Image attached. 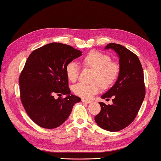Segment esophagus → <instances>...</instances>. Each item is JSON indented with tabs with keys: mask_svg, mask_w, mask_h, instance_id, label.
<instances>
[{
	"mask_svg": "<svg viewBox=\"0 0 161 161\" xmlns=\"http://www.w3.org/2000/svg\"><path fill=\"white\" fill-rule=\"evenodd\" d=\"M81 102H84V103H90L92 102L91 101L87 100V99H81Z\"/></svg>",
	"mask_w": 161,
	"mask_h": 161,
	"instance_id": "34e87169",
	"label": "esophagus"
}]
</instances>
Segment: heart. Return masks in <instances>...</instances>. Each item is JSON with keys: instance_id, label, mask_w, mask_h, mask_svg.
<instances>
[{"instance_id": "obj_1", "label": "heart", "mask_w": 161, "mask_h": 161, "mask_svg": "<svg viewBox=\"0 0 161 161\" xmlns=\"http://www.w3.org/2000/svg\"><path fill=\"white\" fill-rule=\"evenodd\" d=\"M84 66L95 70L93 78L95 84L88 85L80 83L73 88L75 95L82 98L90 99L93 95L98 93L100 85L108 88L117 80L120 71V66L117 62L111 61L108 55L98 51H92L85 56L83 59ZM66 73L69 81L75 82L80 75V67L75 62H70L66 66Z\"/></svg>"}]
</instances>
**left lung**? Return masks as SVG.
Masks as SVG:
<instances>
[{
    "instance_id": "obj_1",
    "label": "left lung",
    "mask_w": 161,
    "mask_h": 161,
    "mask_svg": "<svg viewBox=\"0 0 161 161\" xmlns=\"http://www.w3.org/2000/svg\"><path fill=\"white\" fill-rule=\"evenodd\" d=\"M106 48L117 53L120 71L114 85L102 96L103 99L113 97V104L99 102L101 111L95 121L103 130L117 132L128 127L139 113L145 96L144 75L139 59L133 52L115 43L108 44Z\"/></svg>"
}]
</instances>
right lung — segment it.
<instances>
[{
	"mask_svg": "<svg viewBox=\"0 0 161 161\" xmlns=\"http://www.w3.org/2000/svg\"><path fill=\"white\" fill-rule=\"evenodd\" d=\"M81 55L67 44L53 42L30 54L19 77L20 97L30 119L43 128L61 125L69 117L77 96L70 95L66 66ZM60 97L55 99L54 96ZM62 94L67 96L63 98Z\"/></svg>",
	"mask_w": 161,
	"mask_h": 161,
	"instance_id": "obj_1",
	"label": "right lung"
}]
</instances>
